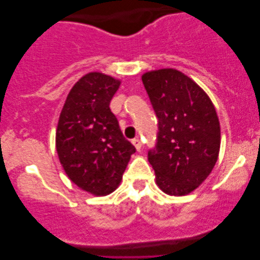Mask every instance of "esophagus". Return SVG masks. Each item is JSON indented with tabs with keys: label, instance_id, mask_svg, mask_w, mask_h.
I'll use <instances>...</instances> for the list:
<instances>
[{
	"label": "esophagus",
	"instance_id": "34e87169",
	"mask_svg": "<svg viewBox=\"0 0 260 260\" xmlns=\"http://www.w3.org/2000/svg\"><path fill=\"white\" fill-rule=\"evenodd\" d=\"M133 144H134V147L136 148V150H137V151H140V150H141L142 143H141V141L138 140V138H135V140H133Z\"/></svg>",
	"mask_w": 260,
	"mask_h": 260
}]
</instances>
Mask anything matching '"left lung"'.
I'll use <instances>...</instances> for the list:
<instances>
[{
  "label": "left lung",
  "instance_id": "obj_1",
  "mask_svg": "<svg viewBox=\"0 0 260 260\" xmlns=\"http://www.w3.org/2000/svg\"><path fill=\"white\" fill-rule=\"evenodd\" d=\"M142 81L158 118L157 145L148 154L156 184L172 197L188 195L218 161L221 131L214 105L179 70L148 71Z\"/></svg>",
  "mask_w": 260,
  "mask_h": 260
}]
</instances>
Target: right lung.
<instances>
[{"label":"right lung","mask_w":260,"mask_h":260,"mask_svg":"<svg viewBox=\"0 0 260 260\" xmlns=\"http://www.w3.org/2000/svg\"><path fill=\"white\" fill-rule=\"evenodd\" d=\"M120 83L102 72L85 74L67 94L56 126V152L66 175L94 197L118 188L136 151L109 106Z\"/></svg>","instance_id":"right-lung-1"}]
</instances>
